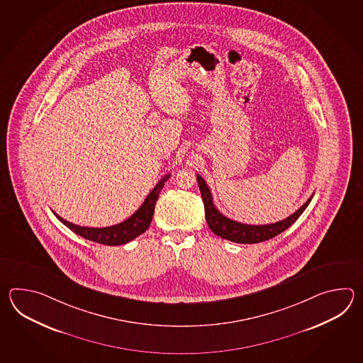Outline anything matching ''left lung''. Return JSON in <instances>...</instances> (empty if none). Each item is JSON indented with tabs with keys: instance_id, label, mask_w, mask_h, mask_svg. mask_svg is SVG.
I'll return each mask as SVG.
<instances>
[{
	"instance_id": "1",
	"label": "left lung",
	"mask_w": 363,
	"mask_h": 363,
	"mask_svg": "<svg viewBox=\"0 0 363 363\" xmlns=\"http://www.w3.org/2000/svg\"><path fill=\"white\" fill-rule=\"evenodd\" d=\"M197 183L200 186L201 196L205 205V216H206L208 228L218 236H220L222 239L230 240L239 244H255V242H262L278 236L279 233L286 231V228H289L300 218L313 199L311 196L301 208L294 211L292 216H288L283 220H279L277 223L252 225V224L240 223L224 216L216 208L208 184L200 175H197Z\"/></svg>"
}]
</instances>
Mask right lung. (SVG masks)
I'll return each mask as SVG.
<instances>
[{
    "mask_svg": "<svg viewBox=\"0 0 363 363\" xmlns=\"http://www.w3.org/2000/svg\"><path fill=\"white\" fill-rule=\"evenodd\" d=\"M170 175L171 174L164 175L157 183L153 191L147 194V199L143 202V205L133 213V216L125 219L122 223L104 227V228H91V227H82L77 224L69 223L61 216H57L55 213L53 214L66 227H69L71 231L75 232L77 235L84 238V239L91 240V241L104 244V245H110V247L122 245V244L136 239L138 236L144 233L149 228V225L152 223V219H153V214H155V202L158 200V196L162 191L163 185L169 180Z\"/></svg>",
    "mask_w": 363,
    "mask_h": 363,
    "instance_id": "add662e5",
    "label": "right lung"
}]
</instances>
